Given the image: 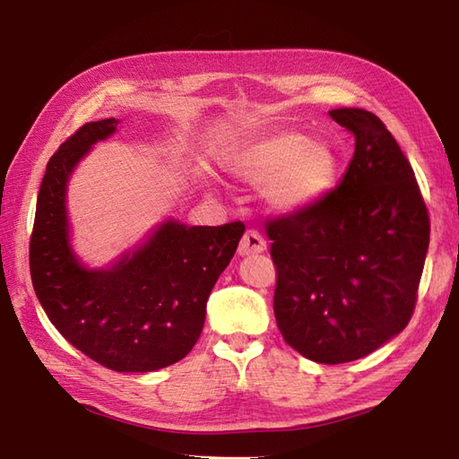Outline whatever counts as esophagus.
<instances>
[{
    "instance_id": "1",
    "label": "esophagus",
    "mask_w": 459,
    "mask_h": 459,
    "mask_svg": "<svg viewBox=\"0 0 459 459\" xmlns=\"http://www.w3.org/2000/svg\"><path fill=\"white\" fill-rule=\"evenodd\" d=\"M267 249L265 239L261 238V233L257 230H247L243 233V238L239 241L238 254L239 255H255V254H264Z\"/></svg>"
}]
</instances>
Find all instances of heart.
<instances>
[{
  "label": "heart",
  "instance_id": "1",
  "mask_svg": "<svg viewBox=\"0 0 459 459\" xmlns=\"http://www.w3.org/2000/svg\"><path fill=\"white\" fill-rule=\"evenodd\" d=\"M241 180L265 186V198L277 212L311 208L333 190L339 160L329 144L311 143L293 130L264 134L243 144L228 160Z\"/></svg>",
  "mask_w": 459,
  "mask_h": 459
}]
</instances>
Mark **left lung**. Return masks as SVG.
<instances>
[{
    "instance_id": "obj_1",
    "label": "left lung",
    "mask_w": 459,
    "mask_h": 459,
    "mask_svg": "<svg viewBox=\"0 0 459 459\" xmlns=\"http://www.w3.org/2000/svg\"><path fill=\"white\" fill-rule=\"evenodd\" d=\"M329 115L354 136L347 172L311 208L267 221L265 233L285 342L308 360L341 364L367 357L412 319L429 216L386 125L362 108Z\"/></svg>"
}]
</instances>
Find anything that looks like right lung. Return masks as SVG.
<instances>
[{"instance_id":"right-lung-1","label":"right lung","mask_w":459,"mask_h":459,"mask_svg":"<svg viewBox=\"0 0 459 459\" xmlns=\"http://www.w3.org/2000/svg\"><path fill=\"white\" fill-rule=\"evenodd\" d=\"M117 125L115 118L82 125L47 162L30 269L43 311L74 349L110 370L151 372L182 360L198 342L205 303L246 226L166 221L108 271L79 265L69 247L65 190L74 164Z\"/></svg>"}]
</instances>
